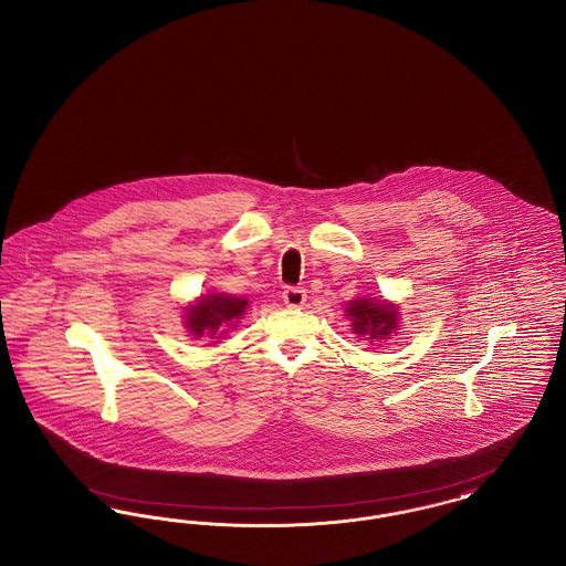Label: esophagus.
Listing matches in <instances>:
<instances>
[{"label":"esophagus","mask_w":566,"mask_h":566,"mask_svg":"<svg viewBox=\"0 0 566 566\" xmlns=\"http://www.w3.org/2000/svg\"><path fill=\"white\" fill-rule=\"evenodd\" d=\"M305 291L300 286H289L284 293H282V300L289 305V307H301L305 303Z\"/></svg>","instance_id":"obj_1"}]
</instances>
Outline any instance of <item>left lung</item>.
Masks as SVG:
<instances>
[{
	"label": "left lung",
	"mask_w": 566,
	"mask_h": 566,
	"mask_svg": "<svg viewBox=\"0 0 566 566\" xmlns=\"http://www.w3.org/2000/svg\"><path fill=\"white\" fill-rule=\"evenodd\" d=\"M344 316L350 321V329L367 342L391 339L399 329V305L378 297H357L348 301Z\"/></svg>",
	"instance_id": "8db88e82"
}]
</instances>
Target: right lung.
<instances>
[{
	"instance_id": "right-lung-1",
	"label": "right lung",
	"mask_w": 566,
	"mask_h": 566,
	"mask_svg": "<svg viewBox=\"0 0 566 566\" xmlns=\"http://www.w3.org/2000/svg\"><path fill=\"white\" fill-rule=\"evenodd\" d=\"M248 307L250 301L229 293L200 295L199 300L184 307V327L195 335V339H224L229 329H234L241 323Z\"/></svg>"
}]
</instances>
